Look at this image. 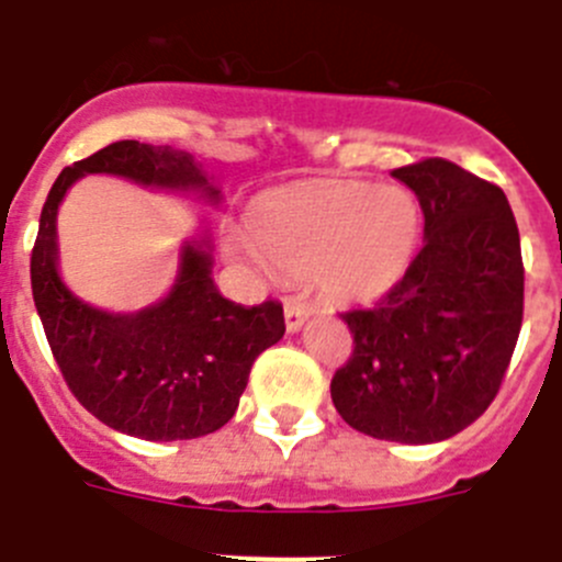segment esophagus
Segmentation results:
<instances>
[{
	"instance_id": "obj_1",
	"label": "esophagus",
	"mask_w": 562,
	"mask_h": 562,
	"mask_svg": "<svg viewBox=\"0 0 562 562\" xmlns=\"http://www.w3.org/2000/svg\"><path fill=\"white\" fill-rule=\"evenodd\" d=\"M312 312H315V306H312L304 295L284 297V317H286V329H290V331L301 329V326H304V321L312 315Z\"/></svg>"
}]
</instances>
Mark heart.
Segmentation results:
<instances>
[{
    "label": "heart",
    "instance_id": "heart-1",
    "mask_svg": "<svg viewBox=\"0 0 562 562\" xmlns=\"http://www.w3.org/2000/svg\"><path fill=\"white\" fill-rule=\"evenodd\" d=\"M247 258L295 276L315 272L326 295L366 301L394 284L419 236L408 191L371 182L317 180L267 196L252 211Z\"/></svg>",
    "mask_w": 562,
    "mask_h": 562
}]
</instances>
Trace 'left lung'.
<instances>
[{
    "mask_svg": "<svg viewBox=\"0 0 562 562\" xmlns=\"http://www.w3.org/2000/svg\"><path fill=\"white\" fill-rule=\"evenodd\" d=\"M391 173L419 196L425 245L374 306L340 315L355 349L331 402L360 434L430 445L498 394L524 321V258L498 186L441 157Z\"/></svg>",
    "mask_w": 562,
    "mask_h": 562,
    "instance_id": "1",
    "label": "left lung"
}]
</instances>
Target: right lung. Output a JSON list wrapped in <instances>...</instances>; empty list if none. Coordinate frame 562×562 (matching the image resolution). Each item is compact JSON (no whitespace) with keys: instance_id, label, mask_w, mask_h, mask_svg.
<instances>
[{"instance_id":"obj_1","label":"right lung","mask_w":562,"mask_h":562,"mask_svg":"<svg viewBox=\"0 0 562 562\" xmlns=\"http://www.w3.org/2000/svg\"><path fill=\"white\" fill-rule=\"evenodd\" d=\"M83 173L196 188L220 200L191 154L137 140L112 143L58 173L42 207L30 284L64 382L95 419L137 439H200L220 430L236 414L256 357L284 337V310L272 297L258 306L222 297L205 241L182 250L177 284L160 304L112 315L78 301L56 270V213Z\"/></svg>"}]
</instances>
